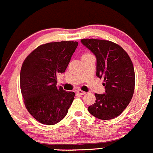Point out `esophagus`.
<instances>
[{
  "mask_svg": "<svg viewBox=\"0 0 153 153\" xmlns=\"http://www.w3.org/2000/svg\"><path fill=\"white\" fill-rule=\"evenodd\" d=\"M76 93H77V94L81 95V96H83V95H85V93H86L85 91H82V90H78L76 91Z\"/></svg>",
  "mask_w": 153,
  "mask_h": 153,
  "instance_id": "esophagus-1",
  "label": "esophagus"
}]
</instances>
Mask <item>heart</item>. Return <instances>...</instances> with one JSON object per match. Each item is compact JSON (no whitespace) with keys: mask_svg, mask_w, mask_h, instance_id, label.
<instances>
[{"mask_svg":"<svg viewBox=\"0 0 153 153\" xmlns=\"http://www.w3.org/2000/svg\"><path fill=\"white\" fill-rule=\"evenodd\" d=\"M90 55L89 52H85V53L83 54V55Z\"/></svg>","mask_w":153,"mask_h":153,"instance_id":"heart-1","label":"heart"}]
</instances>
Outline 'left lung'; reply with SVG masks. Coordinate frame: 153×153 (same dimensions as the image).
Returning a JSON list of instances; mask_svg holds the SVG:
<instances>
[{"label":"left lung","mask_w":153,"mask_h":153,"mask_svg":"<svg viewBox=\"0 0 153 153\" xmlns=\"http://www.w3.org/2000/svg\"><path fill=\"white\" fill-rule=\"evenodd\" d=\"M81 42L96 55V76L103 79L105 94H95L88 107L92 115L103 120L119 116L129 104L135 88V72L131 58L117 44L107 40L84 39Z\"/></svg>","instance_id":"8db88e82"}]
</instances>
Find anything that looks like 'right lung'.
Segmentation results:
<instances>
[{"mask_svg":"<svg viewBox=\"0 0 153 153\" xmlns=\"http://www.w3.org/2000/svg\"><path fill=\"white\" fill-rule=\"evenodd\" d=\"M78 42H50L27 55L20 71V90L28 112L39 123L55 125L68 113L75 93L57 87V75L65 72Z\"/></svg>","mask_w":153,"mask_h":153,"instance_id":"add662e5","label":"right lung"}]
</instances>
